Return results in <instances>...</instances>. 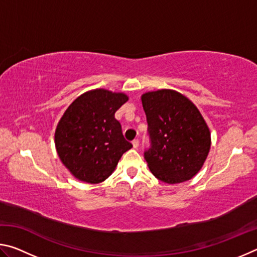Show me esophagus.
<instances>
[{"instance_id": "34e87169", "label": "esophagus", "mask_w": 257, "mask_h": 257, "mask_svg": "<svg viewBox=\"0 0 257 257\" xmlns=\"http://www.w3.org/2000/svg\"><path fill=\"white\" fill-rule=\"evenodd\" d=\"M133 146H134V149H138V146H139V141H138V139H134V141H133Z\"/></svg>"}]
</instances>
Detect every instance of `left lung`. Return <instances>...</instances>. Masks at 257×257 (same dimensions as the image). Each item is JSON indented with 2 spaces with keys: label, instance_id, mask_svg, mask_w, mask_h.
Masks as SVG:
<instances>
[{
  "label": "left lung",
  "instance_id": "8db88e82",
  "mask_svg": "<svg viewBox=\"0 0 257 257\" xmlns=\"http://www.w3.org/2000/svg\"><path fill=\"white\" fill-rule=\"evenodd\" d=\"M142 103L151 143L144 152L150 170L167 184L191 179L211 146L210 130L197 107L170 89L146 93Z\"/></svg>",
  "mask_w": 257,
  "mask_h": 257
}]
</instances>
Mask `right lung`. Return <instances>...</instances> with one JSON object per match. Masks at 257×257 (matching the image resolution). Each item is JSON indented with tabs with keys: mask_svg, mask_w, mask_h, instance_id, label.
<instances>
[{
	"mask_svg": "<svg viewBox=\"0 0 257 257\" xmlns=\"http://www.w3.org/2000/svg\"><path fill=\"white\" fill-rule=\"evenodd\" d=\"M127 101L122 93L95 89L80 95L64 112L56 127L55 146L62 163L79 180L104 181L133 147L114 118Z\"/></svg>",
	"mask_w": 257,
	"mask_h": 257,
	"instance_id": "1",
	"label": "right lung"
}]
</instances>
